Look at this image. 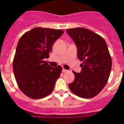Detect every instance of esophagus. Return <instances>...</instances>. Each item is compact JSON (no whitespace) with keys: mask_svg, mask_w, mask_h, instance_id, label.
Segmentation results:
<instances>
[{"mask_svg":"<svg viewBox=\"0 0 124 124\" xmlns=\"http://www.w3.org/2000/svg\"><path fill=\"white\" fill-rule=\"evenodd\" d=\"M62 71H63V73H66V72H68V70H65V69L63 68V70H62Z\"/></svg>","mask_w":124,"mask_h":124,"instance_id":"1","label":"esophagus"}]
</instances>
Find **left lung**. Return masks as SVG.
I'll list each match as a JSON object with an SVG mask.
<instances>
[{"label": "left lung", "mask_w": 124, "mask_h": 124, "mask_svg": "<svg viewBox=\"0 0 124 124\" xmlns=\"http://www.w3.org/2000/svg\"><path fill=\"white\" fill-rule=\"evenodd\" d=\"M66 31L76 43L78 59L83 62L81 73L73 71L75 79L69 87L80 97H94L106 86L111 71L112 58L106 41L87 28H70Z\"/></svg>", "instance_id": "obj_1"}]
</instances>
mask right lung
Listing matches in <instances>:
<instances>
[{
  "label": "right lung",
  "mask_w": 124,
  "mask_h": 124,
  "mask_svg": "<svg viewBox=\"0 0 124 124\" xmlns=\"http://www.w3.org/2000/svg\"><path fill=\"white\" fill-rule=\"evenodd\" d=\"M63 33L61 30L36 27L20 38L13 71L18 87L30 98L41 99L53 90L62 68L51 67L45 59L48 58L53 45Z\"/></svg>",
  "instance_id": "obj_1"
}]
</instances>
